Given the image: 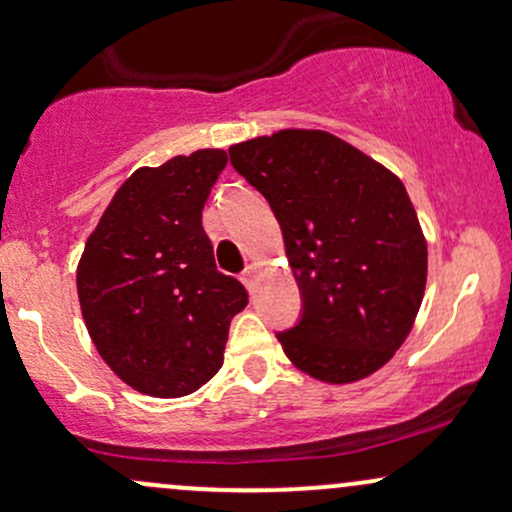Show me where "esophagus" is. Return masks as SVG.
Listing matches in <instances>:
<instances>
[{"label":"esophagus","mask_w":512,"mask_h":512,"mask_svg":"<svg viewBox=\"0 0 512 512\" xmlns=\"http://www.w3.org/2000/svg\"><path fill=\"white\" fill-rule=\"evenodd\" d=\"M257 274H260V264H248V267H245L243 281H245V286H248V289H252V286H255Z\"/></svg>","instance_id":"obj_1"}]
</instances>
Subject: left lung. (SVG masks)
Listing matches in <instances>:
<instances>
[{"mask_svg":"<svg viewBox=\"0 0 512 512\" xmlns=\"http://www.w3.org/2000/svg\"><path fill=\"white\" fill-rule=\"evenodd\" d=\"M272 207L303 296L301 322L279 332L310 378H368L409 337L426 291L428 245L392 170L322 129H279L228 149Z\"/></svg>","mask_w":512,"mask_h":512,"instance_id":"8db88e82","label":"left lung"}]
</instances>
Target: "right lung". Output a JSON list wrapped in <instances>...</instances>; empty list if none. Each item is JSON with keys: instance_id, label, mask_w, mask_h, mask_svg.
Returning <instances> with one entry per match:
<instances>
[{"instance_id": "1", "label": "right lung", "mask_w": 512, "mask_h": 512, "mask_svg": "<svg viewBox=\"0 0 512 512\" xmlns=\"http://www.w3.org/2000/svg\"><path fill=\"white\" fill-rule=\"evenodd\" d=\"M223 149L137 168L86 240L76 267L81 315L110 370L151 397L190 395L223 363L248 291L221 274L202 209Z\"/></svg>"}]
</instances>
